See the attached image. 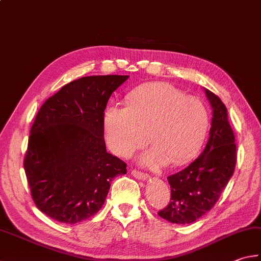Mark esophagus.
<instances>
[{
	"instance_id": "1",
	"label": "esophagus",
	"mask_w": 261,
	"mask_h": 261,
	"mask_svg": "<svg viewBox=\"0 0 261 261\" xmlns=\"http://www.w3.org/2000/svg\"><path fill=\"white\" fill-rule=\"evenodd\" d=\"M132 175L135 177L137 179H141V180H146L149 179V175L145 174V173H141L139 170H132Z\"/></svg>"
}]
</instances>
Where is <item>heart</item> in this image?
<instances>
[{"label":"heart","mask_w":261,"mask_h":261,"mask_svg":"<svg viewBox=\"0 0 261 261\" xmlns=\"http://www.w3.org/2000/svg\"><path fill=\"white\" fill-rule=\"evenodd\" d=\"M210 127V112L198 97L168 84L140 86L127 96L126 106L110 105L105 111L106 140L110 149L128 155L145 143L153 146L142 164L159 167L186 164L199 153Z\"/></svg>","instance_id":"b5f03b06"}]
</instances>
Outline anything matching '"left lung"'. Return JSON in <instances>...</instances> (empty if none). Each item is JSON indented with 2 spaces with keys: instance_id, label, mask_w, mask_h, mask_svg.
Masks as SVG:
<instances>
[{
  "instance_id": "8db88e82",
  "label": "left lung",
  "mask_w": 261,
  "mask_h": 261,
  "mask_svg": "<svg viewBox=\"0 0 261 261\" xmlns=\"http://www.w3.org/2000/svg\"><path fill=\"white\" fill-rule=\"evenodd\" d=\"M213 109L209 140L198 158L183 170L167 177L171 198L159 216L173 224L186 225L208 213L233 176L237 145L227 109L213 92L203 88Z\"/></svg>"
}]
</instances>
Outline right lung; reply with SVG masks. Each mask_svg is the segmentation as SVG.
<instances>
[{
	"instance_id": "right-lung-1",
	"label": "right lung",
	"mask_w": 261,
	"mask_h": 261,
	"mask_svg": "<svg viewBox=\"0 0 261 261\" xmlns=\"http://www.w3.org/2000/svg\"><path fill=\"white\" fill-rule=\"evenodd\" d=\"M129 76L82 77L61 87L41 107L32 126L23 161L37 208L60 223L94 216L111 180L126 164L107 152L108 100Z\"/></svg>"
}]
</instances>
